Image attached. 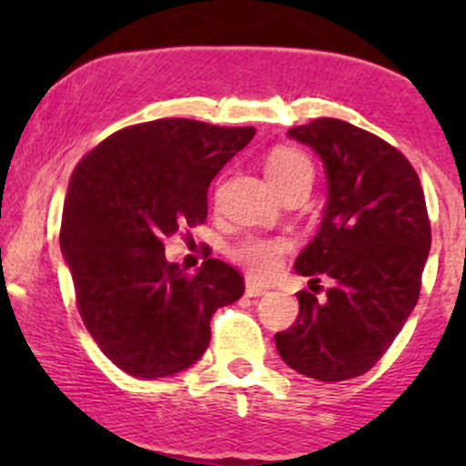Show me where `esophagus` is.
I'll return each mask as SVG.
<instances>
[{
	"mask_svg": "<svg viewBox=\"0 0 466 466\" xmlns=\"http://www.w3.org/2000/svg\"><path fill=\"white\" fill-rule=\"evenodd\" d=\"M263 293H267V287L265 285H258V282H254V280L245 282V296H248V298L263 296Z\"/></svg>",
	"mask_w": 466,
	"mask_h": 466,
	"instance_id": "obj_1",
	"label": "esophagus"
}]
</instances>
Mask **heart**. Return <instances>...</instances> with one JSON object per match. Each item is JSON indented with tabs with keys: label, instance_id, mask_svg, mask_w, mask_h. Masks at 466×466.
<instances>
[{
	"label": "heart",
	"instance_id": "b5f03b06",
	"mask_svg": "<svg viewBox=\"0 0 466 466\" xmlns=\"http://www.w3.org/2000/svg\"><path fill=\"white\" fill-rule=\"evenodd\" d=\"M267 177L278 190L285 192L293 184H313V164L293 147H274L265 157ZM289 251V240L282 237H249L229 249V258L249 271L254 278H269L280 269Z\"/></svg>",
	"mask_w": 466,
	"mask_h": 466
}]
</instances>
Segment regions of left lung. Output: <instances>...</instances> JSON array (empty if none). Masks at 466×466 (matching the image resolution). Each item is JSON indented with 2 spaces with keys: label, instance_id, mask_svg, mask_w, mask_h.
Segmentation results:
<instances>
[{
  "label": "left lung",
  "instance_id": "obj_1",
  "mask_svg": "<svg viewBox=\"0 0 466 466\" xmlns=\"http://www.w3.org/2000/svg\"><path fill=\"white\" fill-rule=\"evenodd\" d=\"M318 151L329 177L326 215L296 271L311 278L300 313L276 333L287 366L318 381L366 374L419 302L431 245L425 192L410 159L374 133L335 117L289 129ZM336 287L319 301V280Z\"/></svg>",
  "mask_w": 466,
  "mask_h": 466
}]
</instances>
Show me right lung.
<instances>
[{"instance_id": "obj_1", "label": "right lung", "mask_w": 466, "mask_h": 466, "mask_svg": "<svg viewBox=\"0 0 466 466\" xmlns=\"http://www.w3.org/2000/svg\"><path fill=\"white\" fill-rule=\"evenodd\" d=\"M254 133L162 117L111 133L74 168L61 249L76 307L98 349L131 377L192 366L210 344L212 313L243 296L234 267L206 258L186 274L166 260L164 238L206 223L208 186Z\"/></svg>"}]
</instances>
